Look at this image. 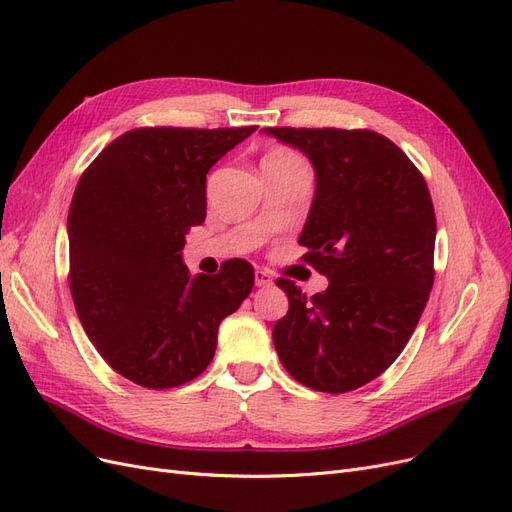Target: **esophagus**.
Wrapping results in <instances>:
<instances>
[{"instance_id":"1","label":"esophagus","mask_w":512,"mask_h":512,"mask_svg":"<svg viewBox=\"0 0 512 512\" xmlns=\"http://www.w3.org/2000/svg\"><path fill=\"white\" fill-rule=\"evenodd\" d=\"M272 276H270V272H266V270H257L255 272V287H270L272 285Z\"/></svg>"}]
</instances>
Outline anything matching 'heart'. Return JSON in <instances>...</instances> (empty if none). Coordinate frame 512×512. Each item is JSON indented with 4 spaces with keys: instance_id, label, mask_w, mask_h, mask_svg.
I'll use <instances>...</instances> for the list:
<instances>
[{
    "instance_id": "heart-1",
    "label": "heart",
    "mask_w": 512,
    "mask_h": 512,
    "mask_svg": "<svg viewBox=\"0 0 512 512\" xmlns=\"http://www.w3.org/2000/svg\"><path fill=\"white\" fill-rule=\"evenodd\" d=\"M263 160L268 162H280V164H293V162H301L299 158H295L293 154H289V151H272V154H268Z\"/></svg>"
}]
</instances>
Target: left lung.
<instances>
[{"label":"left lung","mask_w":512,"mask_h":512,"mask_svg":"<svg viewBox=\"0 0 512 512\" xmlns=\"http://www.w3.org/2000/svg\"><path fill=\"white\" fill-rule=\"evenodd\" d=\"M314 166L299 244L329 287L310 299L276 285L289 312L272 329L282 367L318 392H350L382 375L407 346L434 280L437 219L420 170L373 130L263 128Z\"/></svg>","instance_id":"1"}]
</instances>
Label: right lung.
I'll return each mask as SVG.
<instances>
[{"label":"right lung","instance_id":"right-lung-1","mask_svg":"<svg viewBox=\"0 0 512 512\" xmlns=\"http://www.w3.org/2000/svg\"><path fill=\"white\" fill-rule=\"evenodd\" d=\"M255 130H130L78 181L71 297L88 339L126 380L156 390L194 380L213 361L221 320L249 297L251 263L192 276L181 251L206 217V173Z\"/></svg>","mask_w":512,"mask_h":512}]
</instances>
